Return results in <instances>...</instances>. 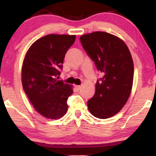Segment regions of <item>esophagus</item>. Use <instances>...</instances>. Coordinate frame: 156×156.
<instances>
[{
    "mask_svg": "<svg viewBox=\"0 0 156 156\" xmlns=\"http://www.w3.org/2000/svg\"><path fill=\"white\" fill-rule=\"evenodd\" d=\"M80 88H81V86H80V85L76 86V89H77V90H80Z\"/></svg>",
    "mask_w": 156,
    "mask_h": 156,
    "instance_id": "obj_1",
    "label": "esophagus"
}]
</instances>
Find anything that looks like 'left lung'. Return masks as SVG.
<instances>
[{"label": "left lung", "mask_w": 156, "mask_h": 156, "mask_svg": "<svg viewBox=\"0 0 156 156\" xmlns=\"http://www.w3.org/2000/svg\"><path fill=\"white\" fill-rule=\"evenodd\" d=\"M80 40L103 74L87 106L94 117H112L123 108L131 92L134 67L130 52L122 39L107 32L81 35Z\"/></svg>", "instance_id": "left-lung-1"}]
</instances>
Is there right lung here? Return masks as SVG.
Instances as JSON below:
<instances>
[{
  "label": "right lung",
  "mask_w": 156,
  "mask_h": 156,
  "mask_svg": "<svg viewBox=\"0 0 156 156\" xmlns=\"http://www.w3.org/2000/svg\"><path fill=\"white\" fill-rule=\"evenodd\" d=\"M76 38V35H46L35 41L25 55L21 72L23 89L36 111L44 117L59 119L67 112L73 86L56 78Z\"/></svg>",
  "instance_id": "add662e5"
}]
</instances>
